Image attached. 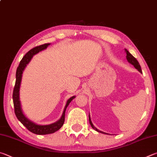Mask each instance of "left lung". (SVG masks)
<instances>
[{"label":"left lung","instance_id":"obj_1","mask_svg":"<svg viewBox=\"0 0 157 157\" xmlns=\"http://www.w3.org/2000/svg\"><path fill=\"white\" fill-rule=\"evenodd\" d=\"M125 51H126V59H127L128 62H129L130 64H131L132 65H133L134 67H135L136 69H137V70L139 71V72L141 73V66H140V64H139V62H138L137 60H136V59L135 58V57H134V56L132 55V54H131L130 53H129V51H128L126 49H125ZM88 118H89V122H90V126H91V127H92V128H93V129H95L96 131H98V132L103 133V134H106V135H108V134H107V133H106V132H102V131L99 130L98 129V128H96L95 126H93V123H92V121H91V119H90V115H88Z\"/></svg>","mask_w":157,"mask_h":157}]
</instances>
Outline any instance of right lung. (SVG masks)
<instances>
[{"mask_svg":"<svg viewBox=\"0 0 157 157\" xmlns=\"http://www.w3.org/2000/svg\"><path fill=\"white\" fill-rule=\"evenodd\" d=\"M50 44V43H47L42 45H40V46L34 47L32 49L28 51V52L25 54V56L22 58L21 61L20 62L19 66L17 68L16 73V83L15 86H14L13 92L14 112H15L17 119L23 124V126L26 127L30 132L34 134H36V135H48V134L54 133L56 132V131H58L59 128L62 126V125L64 124L65 119V111H66L67 106H69L70 102L75 98V96H73L68 99L66 106H65L64 108L63 113H62L60 119L56 122H55V123H53L51 124H37L28 119L27 117L24 115L23 112H22L21 101H20V87H21L22 73H23L25 67H27V65L29 63L31 59H32L33 56L34 55H36V54L38 53L39 52H40V51L46 49Z\"/></svg>","mask_w":157,"mask_h":157,"instance_id":"right-lung-1","label":"right lung"}]
</instances>
